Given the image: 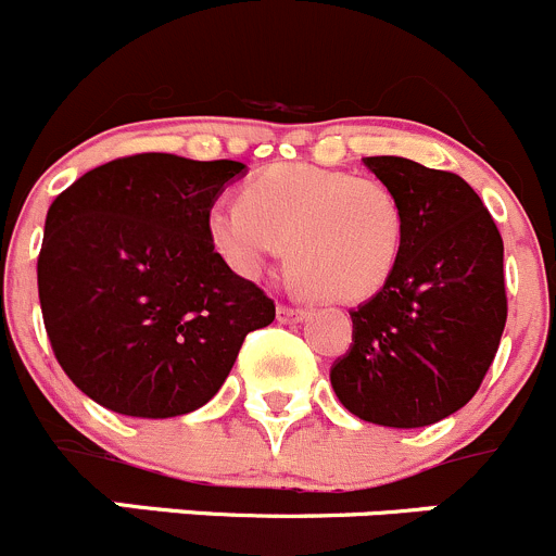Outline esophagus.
I'll return each instance as SVG.
<instances>
[{"label": "esophagus", "mask_w": 556, "mask_h": 556, "mask_svg": "<svg viewBox=\"0 0 556 556\" xmlns=\"http://www.w3.org/2000/svg\"><path fill=\"white\" fill-rule=\"evenodd\" d=\"M278 321H283V325H289V321H303L305 316H308V311L305 308H292V305H278Z\"/></svg>", "instance_id": "esophagus-1"}]
</instances>
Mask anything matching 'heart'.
<instances>
[{"mask_svg":"<svg viewBox=\"0 0 556 556\" xmlns=\"http://www.w3.org/2000/svg\"><path fill=\"white\" fill-rule=\"evenodd\" d=\"M207 235L231 273L258 278L287 245V269L308 294L366 300L388 283L404 248V210L384 182L332 168L273 166L245 199H218Z\"/></svg>","mask_w":556,"mask_h":556,"instance_id":"obj_1","label":"heart"}]
</instances>
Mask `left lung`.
<instances>
[{
    "label": "left lung",
    "instance_id": "8db88e82",
    "mask_svg": "<svg viewBox=\"0 0 556 556\" xmlns=\"http://www.w3.org/2000/svg\"><path fill=\"white\" fill-rule=\"evenodd\" d=\"M404 210L393 275L349 311L352 346L330 368L361 420L422 428L462 409L483 382L507 319L502 237L458 174L409 157H363Z\"/></svg>",
    "mask_w": 556,
    "mask_h": 556
}]
</instances>
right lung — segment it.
Here are the masks:
<instances>
[{
    "instance_id": "1",
    "label": "right lung",
    "mask_w": 556,
    "mask_h": 556,
    "mask_svg": "<svg viewBox=\"0 0 556 556\" xmlns=\"http://www.w3.org/2000/svg\"><path fill=\"white\" fill-rule=\"evenodd\" d=\"M237 161L116 157L54 199L37 256L46 332L84 395L128 417L207 404L275 303L215 253L207 213Z\"/></svg>"
}]
</instances>
